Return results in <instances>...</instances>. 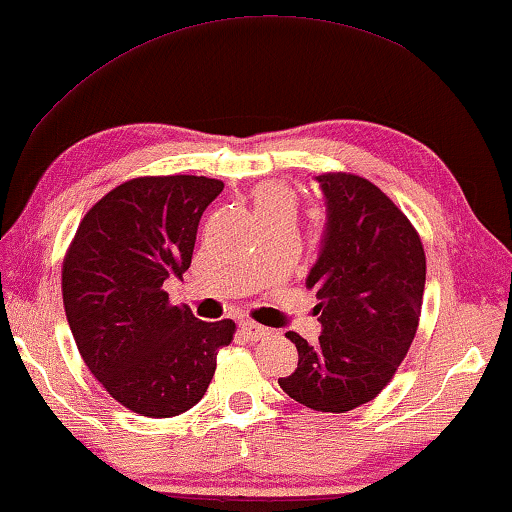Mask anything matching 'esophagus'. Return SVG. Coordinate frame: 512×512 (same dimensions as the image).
<instances>
[{
    "label": "esophagus",
    "mask_w": 512,
    "mask_h": 512,
    "mask_svg": "<svg viewBox=\"0 0 512 512\" xmlns=\"http://www.w3.org/2000/svg\"><path fill=\"white\" fill-rule=\"evenodd\" d=\"M239 328H241V335L246 337V339H250V342H257V339H262V337L269 335V328L259 326V323H255V321H241Z\"/></svg>",
    "instance_id": "1"
}]
</instances>
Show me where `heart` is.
Returning <instances> with one entry per match:
<instances>
[{"label": "heart", "instance_id": "b5f03b06", "mask_svg": "<svg viewBox=\"0 0 512 512\" xmlns=\"http://www.w3.org/2000/svg\"><path fill=\"white\" fill-rule=\"evenodd\" d=\"M275 202H289V196L282 189H275V186H266L257 193V207L275 205Z\"/></svg>", "mask_w": 512, "mask_h": 512}]
</instances>
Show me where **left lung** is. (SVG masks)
Masks as SVG:
<instances>
[{
    "instance_id": "left-lung-1",
    "label": "left lung",
    "mask_w": 512,
    "mask_h": 512,
    "mask_svg": "<svg viewBox=\"0 0 512 512\" xmlns=\"http://www.w3.org/2000/svg\"><path fill=\"white\" fill-rule=\"evenodd\" d=\"M326 223L307 273L321 337L296 332L298 367L278 378L291 399L321 412H348L376 399L415 339L426 255L415 227L376 184L351 173H323Z\"/></svg>"
}]
</instances>
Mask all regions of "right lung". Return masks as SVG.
Wrapping results in <instances>:
<instances>
[{
	"label": "right lung",
	"mask_w": 512,
	"mask_h": 512,
	"mask_svg": "<svg viewBox=\"0 0 512 512\" xmlns=\"http://www.w3.org/2000/svg\"><path fill=\"white\" fill-rule=\"evenodd\" d=\"M223 182L136 177L79 223L63 259V305L86 367L136 415H182L205 396L234 323L170 305L164 282L191 266L198 223Z\"/></svg>",
	"instance_id": "right-lung-1"
}]
</instances>
